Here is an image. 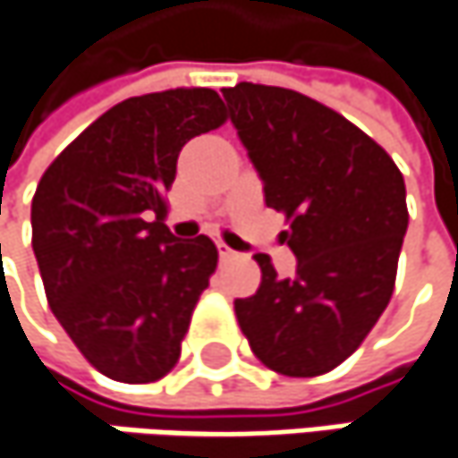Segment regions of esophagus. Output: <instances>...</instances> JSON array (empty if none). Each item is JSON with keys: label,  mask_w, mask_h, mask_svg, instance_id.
<instances>
[{"label": "esophagus", "mask_w": 458, "mask_h": 458, "mask_svg": "<svg viewBox=\"0 0 458 458\" xmlns=\"http://www.w3.org/2000/svg\"><path fill=\"white\" fill-rule=\"evenodd\" d=\"M216 245H218V255H221L224 260H232V258H237V252H234V250H232L229 245H226V242H221V240H218Z\"/></svg>", "instance_id": "1"}]
</instances>
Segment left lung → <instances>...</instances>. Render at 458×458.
Listing matches in <instances>:
<instances>
[{
	"instance_id": "8db88e82",
	"label": "left lung",
	"mask_w": 458,
	"mask_h": 458,
	"mask_svg": "<svg viewBox=\"0 0 458 458\" xmlns=\"http://www.w3.org/2000/svg\"><path fill=\"white\" fill-rule=\"evenodd\" d=\"M224 101L297 255L294 278L255 255L263 276L252 297L234 300L240 328L266 368L323 376L365 342L394 294L404 177L370 135L297 90L240 82Z\"/></svg>"
}]
</instances>
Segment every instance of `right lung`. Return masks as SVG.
Returning <instances> with one entry per match:
<instances>
[{
    "label": "right lung",
    "mask_w": 458,
    "mask_h": 458,
    "mask_svg": "<svg viewBox=\"0 0 458 458\" xmlns=\"http://www.w3.org/2000/svg\"><path fill=\"white\" fill-rule=\"evenodd\" d=\"M224 122L211 88L127 98L82 130L36 187L33 252L49 308L112 380L153 383L180 360L218 250L206 234L169 232L164 192L182 146Z\"/></svg>",
    "instance_id": "add662e5"
}]
</instances>
